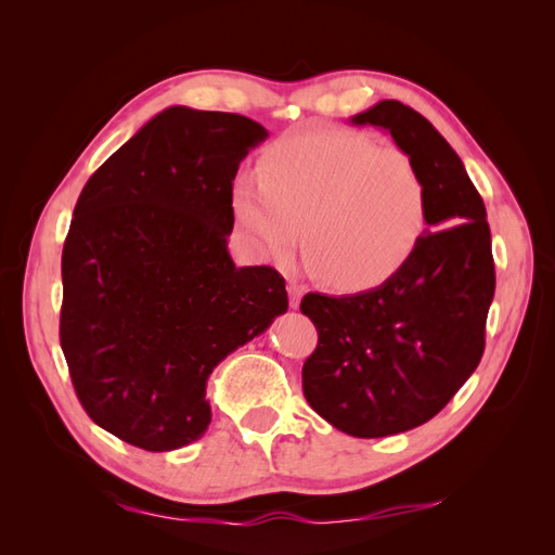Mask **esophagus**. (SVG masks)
Segmentation results:
<instances>
[{
	"mask_svg": "<svg viewBox=\"0 0 555 555\" xmlns=\"http://www.w3.org/2000/svg\"><path fill=\"white\" fill-rule=\"evenodd\" d=\"M287 289H289V308H298L300 306V298H304V287H300V284L296 282V280H289L287 282Z\"/></svg>",
	"mask_w": 555,
	"mask_h": 555,
	"instance_id": "obj_1",
	"label": "esophagus"
}]
</instances>
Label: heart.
<instances>
[{
    "label": "heart",
    "instance_id": "heart-1",
    "mask_svg": "<svg viewBox=\"0 0 555 555\" xmlns=\"http://www.w3.org/2000/svg\"><path fill=\"white\" fill-rule=\"evenodd\" d=\"M231 210L261 257L300 238L308 266L343 292L373 289L405 266L428 224V182L410 153L347 129H304L231 184Z\"/></svg>",
    "mask_w": 555,
    "mask_h": 555
}]
</instances>
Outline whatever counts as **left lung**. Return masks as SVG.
<instances>
[{
	"instance_id": "1",
	"label": "left lung",
	"mask_w": 555,
	"mask_h": 555,
	"mask_svg": "<svg viewBox=\"0 0 555 555\" xmlns=\"http://www.w3.org/2000/svg\"><path fill=\"white\" fill-rule=\"evenodd\" d=\"M351 125L391 133L428 182V229L412 259L375 289L308 294L319 343L304 393L331 426L386 438L422 426L475 373L495 294L491 229L461 157L422 113L384 99Z\"/></svg>"
}]
</instances>
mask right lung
Segmentation results:
<instances>
[{"mask_svg":"<svg viewBox=\"0 0 555 555\" xmlns=\"http://www.w3.org/2000/svg\"><path fill=\"white\" fill-rule=\"evenodd\" d=\"M268 131L171 106L92 173L62 249L60 345L80 405L133 447L171 451L210 424L206 384L287 312L271 266L233 263L231 184Z\"/></svg>","mask_w":555,"mask_h":555,"instance_id":"obj_1","label":"right lung"}]
</instances>
